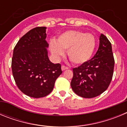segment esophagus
Wrapping results in <instances>:
<instances>
[{"label": "esophagus", "mask_w": 127, "mask_h": 127, "mask_svg": "<svg viewBox=\"0 0 127 127\" xmlns=\"http://www.w3.org/2000/svg\"><path fill=\"white\" fill-rule=\"evenodd\" d=\"M61 69H62V70H67V69H68V67H65V65H62L61 67Z\"/></svg>", "instance_id": "34e87169"}]
</instances>
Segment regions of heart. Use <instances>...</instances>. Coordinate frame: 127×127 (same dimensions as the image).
Wrapping results in <instances>:
<instances>
[{
  "label": "heart",
  "mask_w": 127,
  "mask_h": 127,
  "mask_svg": "<svg viewBox=\"0 0 127 127\" xmlns=\"http://www.w3.org/2000/svg\"><path fill=\"white\" fill-rule=\"evenodd\" d=\"M96 44V39L92 33L69 30L61 33L57 41H50V48L53 56L57 59L64 55V50H67V55L72 62L82 65L90 60Z\"/></svg>",
  "instance_id": "obj_1"
}]
</instances>
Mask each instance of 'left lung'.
<instances>
[{
    "label": "left lung",
    "instance_id": "obj_1",
    "mask_svg": "<svg viewBox=\"0 0 127 127\" xmlns=\"http://www.w3.org/2000/svg\"><path fill=\"white\" fill-rule=\"evenodd\" d=\"M97 53L88 62L73 69L70 86L75 94L83 98H94L102 94L111 81L114 60L111 44L100 34Z\"/></svg>",
    "mask_w": 127,
    "mask_h": 127
}]
</instances>
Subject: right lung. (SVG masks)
I'll use <instances>...</instances> for the list:
<instances>
[{"label":"right lung","mask_w":127,"mask_h":127,"mask_svg":"<svg viewBox=\"0 0 127 127\" xmlns=\"http://www.w3.org/2000/svg\"><path fill=\"white\" fill-rule=\"evenodd\" d=\"M46 27L30 30L16 44L12 58L16 84L25 95L41 98L52 92L56 79L62 73L61 65L48 58Z\"/></svg>","instance_id":"add662e5"}]
</instances>
